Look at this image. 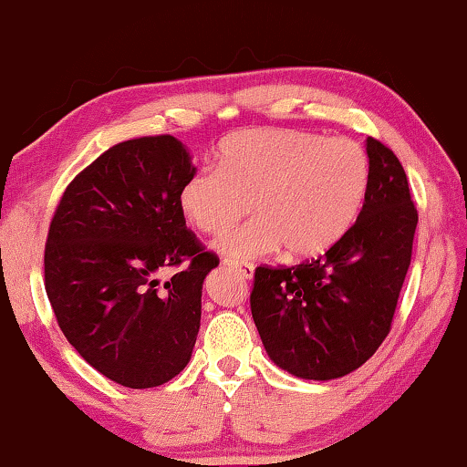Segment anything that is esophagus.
Segmentation results:
<instances>
[{"mask_svg":"<svg viewBox=\"0 0 467 467\" xmlns=\"http://www.w3.org/2000/svg\"><path fill=\"white\" fill-rule=\"evenodd\" d=\"M224 265L231 267V270H234L244 280H251L253 272H255V270H253V265L247 264V262H224Z\"/></svg>","mask_w":467,"mask_h":467,"instance_id":"esophagus-1","label":"esophagus"}]
</instances>
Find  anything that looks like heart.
Returning a JSON list of instances; mask_svg holds the SVG:
<instances>
[{
  "label": "heart",
  "instance_id": "obj_1",
  "mask_svg": "<svg viewBox=\"0 0 467 467\" xmlns=\"http://www.w3.org/2000/svg\"><path fill=\"white\" fill-rule=\"evenodd\" d=\"M368 189L357 141L298 130H243L218 146V167L195 171L179 193L189 224L218 234L249 210L255 218L214 243L226 259L326 253L350 231Z\"/></svg>",
  "mask_w": 467,
  "mask_h": 467
}]
</instances>
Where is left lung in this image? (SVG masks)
Listing matches in <instances>:
<instances>
[{"mask_svg": "<svg viewBox=\"0 0 467 467\" xmlns=\"http://www.w3.org/2000/svg\"><path fill=\"white\" fill-rule=\"evenodd\" d=\"M367 156L368 189L350 231L313 262L255 270L251 313L267 357L300 379L352 373L391 329L418 212L398 156L373 138Z\"/></svg>", "mask_w": 467, "mask_h": 467, "instance_id": "left-lung-1", "label": "left lung"}]
</instances>
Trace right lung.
I'll return each mask as SVG.
<instances>
[{
  "instance_id": "obj_1",
  "label": "right lung",
  "mask_w": 467,
  "mask_h": 467,
  "mask_svg": "<svg viewBox=\"0 0 467 467\" xmlns=\"http://www.w3.org/2000/svg\"><path fill=\"white\" fill-rule=\"evenodd\" d=\"M195 172L172 136L121 141L67 185L45 247V290L67 342L110 381L148 389L192 358L202 286L218 265L179 205ZM190 265L164 285V266Z\"/></svg>"
}]
</instances>
